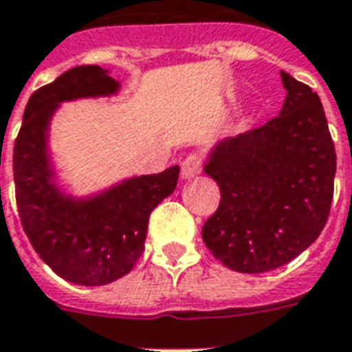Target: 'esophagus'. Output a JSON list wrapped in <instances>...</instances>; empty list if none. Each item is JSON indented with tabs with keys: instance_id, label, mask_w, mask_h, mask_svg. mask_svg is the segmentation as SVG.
I'll return each instance as SVG.
<instances>
[{
	"instance_id": "34e87169",
	"label": "esophagus",
	"mask_w": 352,
	"mask_h": 352,
	"mask_svg": "<svg viewBox=\"0 0 352 352\" xmlns=\"http://www.w3.org/2000/svg\"><path fill=\"white\" fill-rule=\"evenodd\" d=\"M201 173V158L198 154H190L186 156L181 164V177L184 181H190L194 177H198Z\"/></svg>"
}]
</instances>
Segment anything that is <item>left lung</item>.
Here are the masks:
<instances>
[{
  "label": "left lung",
  "mask_w": 352,
  "mask_h": 352,
  "mask_svg": "<svg viewBox=\"0 0 352 352\" xmlns=\"http://www.w3.org/2000/svg\"><path fill=\"white\" fill-rule=\"evenodd\" d=\"M279 116L214 143L204 171L221 204L201 230L207 249L239 273H264L294 260L324 228L336 148L324 109L307 85L280 72Z\"/></svg>",
  "instance_id": "obj_1"
}]
</instances>
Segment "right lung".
Listing matches in <instances>:
<instances>
[{"instance_id":"1","label":"right lung","mask_w":352,"mask_h":352,"mask_svg":"<svg viewBox=\"0 0 352 352\" xmlns=\"http://www.w3.org/2000/svg\"><path fill=\"white\" fill-rule=\"evenodd\" d=\"M118 90L120 82L100 65L73 67L32 94L14 141L16 206L28 239L52 272L82 287L107 285L131 272L145 251L148 217L179 179V166H171L80 198L58 184L49 131L60 103Z\"/></svg>"}]
</instances>
